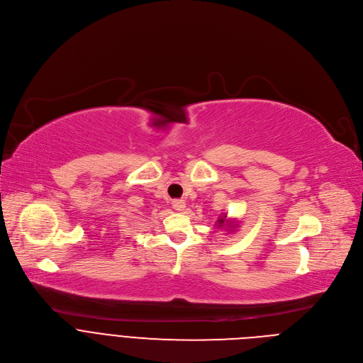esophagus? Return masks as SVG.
Instances as JSON below:
<instances>
[{"label":"esophagus","instance_id":"34e87169","mask_svg":"<svg viewBox=\"0 0 363 363\" xmlns=\"http://www.w3.org/2000/svg\"><path fill=\"white\" fill-rule=\"evenodd\" d=\"M172 206H174V210H177V211H184L185 201L184 199H174Z\"/></svg>","mask_w":363,"mask_h":363}]
</instances>
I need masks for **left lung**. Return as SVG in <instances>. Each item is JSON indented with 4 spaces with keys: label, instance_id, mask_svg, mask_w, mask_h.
<instances>
[{
    "label": "left lung",
    "instance_id": "obj_1",
    "mask_svg": "<svg viewBox=\"0 0 363 363\" xmlns=\"http://www.w3.org/2000/svg\"><path fill=\"white\" fill-rule=\"evenodd\" d=\"M225 217H227V216H225V214H221V218H220V220H218V224H220V225H218V227H221V225H223V224H224V221H225Z\"/></svg>",
    "mask_w": 363,
    "mask_h": 363
}]
</instances>
